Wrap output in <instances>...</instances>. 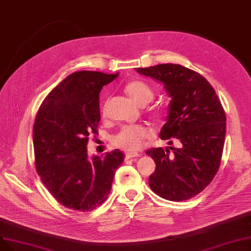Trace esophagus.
<instances>
[{
    "mask_svg": "<svg viewBox=\"0 0 251 251\" xmlns=\"http://www.w3.org/2000/svg\"><path fill=\"white\" fill-rule=\"evenodd\" d=\"M138 156H140V154H137V153H126L125 154V158L126 159H130V158H134V157H138Z\"/></svg>",
    "mask_w": 251,
    "mask_h": 251,
    "instance_id": "esophagus-1",
    "label": "esophagus"
}]
</instances>
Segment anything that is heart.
Instances as JSON below:
<instances>
[{
	"label": "heart",
	"instance_id": "obj_1",
	"mask_svg": "<svg viewBox=\"0 0 251 251\" xmlns=\"http://www.w3.org/2000/svg\"><path fill=\"white\" fill-rule=\"evenodd\" d=\"M124 91L135 101L137 104L146 105L154 98V91L143 80H130L124 86ZM152 117L156 120H162L168 115V107L165 105H155L150 109ZM151 136L149 128L143 125H127L113 137V144L120 149L135 152L142 148L145 140Z\"/></svg>",
	"mask_w": 251,
	"mask_h": 251
}]
</instances>
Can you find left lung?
<instances>
[{
	"mask_svg": "<svg viewBox=\"0 0 251 251\" xmlns=\"http://www.w3.org/2000/svg\"><path fill=\"white\" fill-rule=\"evenodd\" d=\"M161 81L172 97L168 122L160 132L179 148L147 150L156 163L149 177L151 189L165 200L186 201L205 189L218 172L224 151L226 117L210 82L200 73L179 64L136 68Z\"/></svg>",
	"mask_w": 251,
	"mask_h": 251,
	"instance_id": "8db88e82",
	"label": "left lung"
}]
</instances>
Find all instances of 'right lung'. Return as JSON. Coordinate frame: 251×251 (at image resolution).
<instances>
[{
    "mask_svg": "<svg viewBox=\"0 0 251 251\" xmlns=\"http://www.w3.org/2000/svg\"><path fill=\"white\" fill-rule=\"evenodd\" d=\"M118 73H71L41 103L33 127L36 171L44 186L61 205L74 211H92L111 189L124 154L114 150L89 158L87 144L97 133L99 93Z\"/></svg>",
    "mask_w": 251,
    "mask_h": 251,
    "instance_id": "add662e5",
    "label": "right lung"
}]
</instances>
